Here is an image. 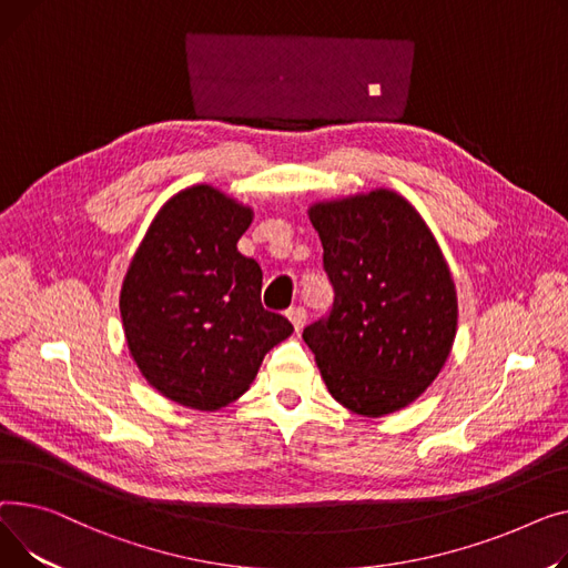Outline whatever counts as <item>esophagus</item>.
Masks as SVG:
<instances>
[{
  "mask_svg": "<svg viewBox=\"0 0 568 568\" xmlns=\"http://www.w3.org/2000/svg\"><path fill=\"white\" fill-rule=\"evenodd\" d=\"M286 316H288L291 325L295 327V332L303 329V327H305V323H307V312H305L303 307H293V310H288V312H286Z\"/></svg>",
  "mask_w": 568,
  "mask_h": 568,
  "instance_id": "obj_1",
  "label": "esophagus"
}]
</instances>
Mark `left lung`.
Wrapping results in <instances>:
<instances>
[{
    "label": "left lung",
    "instance_id": "8db88e82",
    "mask_svg": "<svg viewBox=\"0 0 568 568\" xmlns=\"http://www.w3.org/2000/svg\"><path fill=\"white\" fill-rule=\"evenodd\" d=\"M310 220L335 303L303 339L329 394L364 417L410 406L456 337V286L436 239L408 199L385 187L318 202Z\"/></svg>",
    "mask_w": 568,
    "mask_h": 568
}]
</instances>
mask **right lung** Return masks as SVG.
I'll return each mask as SVG.
<instances>
[{
    "mask_svg": "<svg viewBox=\"0 0 568 568\" xmlns=\"http://www.w3.org/2000/svg\"><path fill=\"white\" fill-rule=\"evenodd\" d=\"M252 209L213 185L174 194L132 256L119 310L128 351L162 396L220 410L243 396L293 325L261 305L263 273L239 252Z\"/></svg>",
    "mask_w": 568,
    "mask_h": 568,
    "instance_id": "obj_1",
    "label": "right lung"
}]
</instances>
